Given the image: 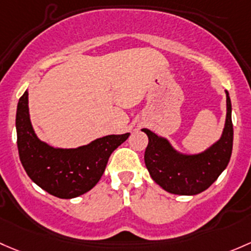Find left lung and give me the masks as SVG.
Returning <instances> with one entry per match:
<instances>
[{"instance_id":"1","label":"left lung","mask_w":251,"mask_h":251,"mask_svg":"<svg viewBox=\"0 0 251 251\" xmlns=\"http://www.w3.org/2000/svg\"><path fill=\"white\" fill-rule=\"evenodd\" d=\"M225 128L221 138L204 152L183 155L161 138L143 128L149 138L144 152V162L150 176L166 191L176 195H197L204 191L227 167L233 146V125L231 118V100L226 91Z\"/></svg>"}]
</instances>
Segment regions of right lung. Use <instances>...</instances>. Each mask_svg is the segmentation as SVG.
Returning <instances> with one entry per match:
<instances>
[{
  "mask_svg": "<svg viewBox=\"0 0 251 251\" xmlns=\"http://www.w3.org/2000/svg\"><path fill=\"white\" fill-rule=\"evenodd\" d=\"M17 143L27 176L39 188L59 199H73L99 183L110 154L130 133L110 134L77 149H56L37 138L28 115V92L17 109Z\"/></svg>",
  "mask_w": 251,
  "mask_h": 251,
  "instance_id": "add662e5",
  "label": "right lung"
}]
</instances>
